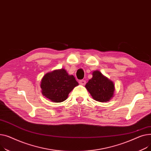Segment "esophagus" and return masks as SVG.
Wrapping results in <instances>:
<instances>
[{"label":"esophagus","instance_id":"obj_1","mask_svg":"<svg viewBox=\"0 0 151 151\" xmlns=\"http://www.w3.org/2000/svg\"><path fill=\"white\" fill-rule=\"evenodd\" d=\"M79 83L82 85H85L86 84V81L85 80H81V81H79Z\"/></svg>","mask_w":151,"mask_h":151}]
</instances>
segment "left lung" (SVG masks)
Segmentation results:
<instances>
[{
  "instance_id": "obj_1",
  "label": "left lung",
  "mask_w": 151,
  "mask_h": 151,
  "mask_svg": "<svg viewBox=\"0 0 151 151\" xmlns=\"http://www.w3.org/2000/svg\"><path fill=\"white\" fill-rule=\"evenodd\" d=\"M85 88L93 97L99 102H107L113 96L114 85L99 70L93 73V77L86 83Z\"/></svg>"
}]
</instances>
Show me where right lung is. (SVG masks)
Segmentation results:
<instances>
[{
    "instance_id": "add662e5",
    "label": "right lung",
    "mask_w": 151,
    "mask_h": 151,
    "mask_svg": "<svg viewBox=\"0 0 151 151\" xmlns=\"http://www.w3.org/2000/svg\"><path fill=\"white\" fill-rule=\"evenodd\" d=\"M78 85L73 75H69L64 69L55 70L44 76L41 82V93L52 102H61Z\"/></svg>"
}]
</instances>
